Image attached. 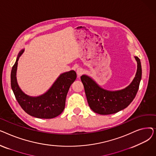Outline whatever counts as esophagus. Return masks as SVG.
<instances>
[{
    "label": "esophagus",
    "instance_id": "34e87169",
    "mask_svg": "<svg viewBox=\"0 0 156 156\" xmlns=\"http://www.w3.org/2000/svg\"><path fill=\"white\" fill-rule=\"evenodd\" d=\"M83 72H84L83 69L81 68H78L76 69V74H77L78 76H80V75H82V74L83 73Z\"/></svg>",
    "mask_w": 156,
    "mask_h": 156
}]
</instances>
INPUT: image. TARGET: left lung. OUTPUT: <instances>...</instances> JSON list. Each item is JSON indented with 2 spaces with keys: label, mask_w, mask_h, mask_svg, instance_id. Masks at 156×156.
Here are the masks:
<instances>
[{
  "label": "left lung",
  "mask_w": 156,
  "mask_h": 156,
  "mask_svg": "<svg viewBox=\"0 0 156 156\" xmlns=\"http://www.w3.org/2000/svg\"><path fill=\"white\" fill-rule=\"evenodd\" d=\"M134 57L137 62L136 75L131 83L123 89L109 90L102 88L89 76H81L88 104L94 112L102 115L116 113L125 109L133 101L142 78L140 60L138 57Z\"/></svg>",
  "instance_id": "1"
}]
</instances>
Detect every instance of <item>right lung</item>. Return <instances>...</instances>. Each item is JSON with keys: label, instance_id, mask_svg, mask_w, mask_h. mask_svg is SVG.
Instances as JSON below:
<instances>
[{"label": "right lung", "instance_id": "right-lung-1", "mask_svg": "<svg viewBox=\"0 0 156 156\" xmlns=\"http://www.w3.org/2000/svg\"><path fill=\"white\" fill-rule=\"evenodd\" d=\"M23 52L24 49L19 52L11 73V88L16 100L21 108L31 116L40 119L57 117L64 109L69 87L76 78V72L71 70L61 74L45 93L37 97L30 96L22 91L16 78L18 61Z\"/></svg>", "mask_w": 156, "mask_h": 156}]
</instances>
